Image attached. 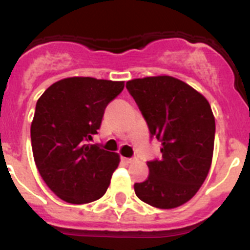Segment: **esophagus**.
Returning <instances> with one entry per match:
<instances>
[{
    "mask_svg": "<svg viewBox=\"0 0 250 250\" xmlns=\"http://www.w3.org/2000/svg\"><path fill=\"white\" fill-rule=\"evenodd\" d=\"M124 160L126 161L127 164H130V163H132V161H135L136 159L135 158H125V159H124Z\"/></svg>",
    "mask_w": 250,
    "mask_h": 250,
    "instance_id": "34e87169",
    "label": "esophagus"
}]
</instances>
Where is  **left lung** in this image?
Here are the masks:
<instances>
[{
	"label": "left lung",
	"instance_id": "8db88e82",
	"mask_svg": "<svg viewBox=\"0 0 250 250\" xmlns=\"http://www.w3.org/2000/svg\"><path fill=\"white\" fill-rule=\"evenodd\" d=\"M150 131L161 141V158L147 161L150 174L135 183L139 199L159 209H173L190 200L211 165L215 120L207 99L171 76L127 81Z\"/></svg>",
	"mask_w": 250,
	"mask_h": 250
}]
</instances>
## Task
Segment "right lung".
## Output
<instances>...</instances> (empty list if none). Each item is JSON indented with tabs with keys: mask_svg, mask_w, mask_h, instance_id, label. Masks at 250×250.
Instances as JSON below:
<instances>
[{
	"mask_svg": "<svg viewBox=\"0 0 250 250\" xmlns=\"http://www.w3.org/2000/svg\"><path fill=\"white\" fill-rule=\"evenodd\" d=\"M124 81L68 77L37 100L31 124V145L43 182L60 199L86 204L100 199L119 167L116 152L90 144L110 101Z\"/></svg>",
	"mask_w": 250,
	"mask_h": 250,
	"instance_id": "right-lung-1",
	"label": "right lung"
}]
</instances>
